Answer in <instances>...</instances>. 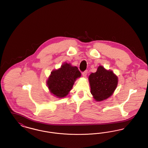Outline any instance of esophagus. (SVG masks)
<instances>
[{
  "instance_id": "esophagus-1",
  "label": "esophagus",
  "mask_w": 148,
  "mask_h": 148,
  "mask_svg": "<svg viewBox=\"0 0 148 148\" xmlns=\"http://www.w3.org/2000/svg\"><path fill=\"white\" fill-rule=\"evenodd\" d=\"M87 74H88V71H85L84 72H83L82 75L84 77H86V76L87 75Z\"/></svg>"
}]
</instances>
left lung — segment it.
Listing matches in <instances>:
<instances>
[{
    "label": "left lung",
    "instance_id": "left-lung-1",
    "mask_svg": "<svg viewBox=\"0 0 148 148\" xmlns=\"http://www.w3.org/2000/svg\"><path fill=\"white\" fill-rule=\"evenodd\" d=\"M118 80L113 71H107L100 65L97 71L89 77L90 92L94 99L100 101L112 96L118 85Z\"/></svg>",
    "mask_w": 148,
    "mask_h": 148
}]
</instances>
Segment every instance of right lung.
<instances>
[{
    "mask_svg": "<svg viewBox=\"0 0 148 148\" xmlns=\"http://www.w3.org/2000/svg\"><path fill=\"white\" fill-rule=\"evenodd\" d=\"M80 76L77 66L65 63L60 68L51 72L47 84L51 93L58 98H63L68 94L76 79Z\"/></svg>",
    "mask_w": 148,
    "mask_h": 148,
    "instance_id": "1",
    "label": "right lung"
}]
</instances>
